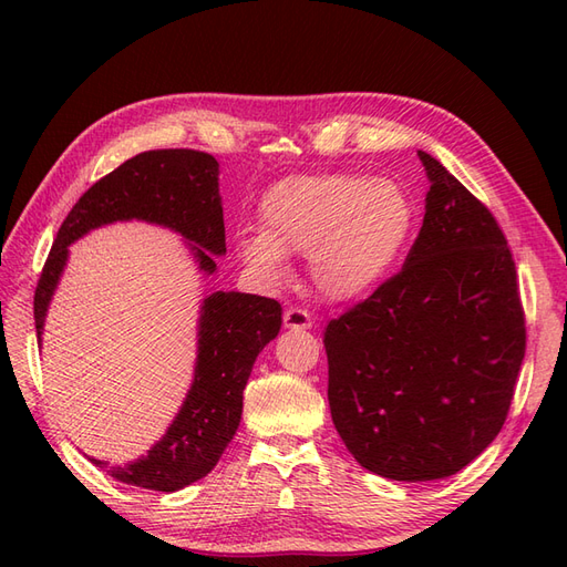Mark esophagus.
Returning a JSON list of instances; mask_svg holds the SVG:
<instances>
[{"label":"esophagus","mask_w":567,"mask_h":567,"mask_svg":"<svg viewBox=\"0 0 567 567\" xmlns=\"http://www.w3.org/2000/svg\"><path fill=\"white\" fill-rule=\"evenodd\" d=\"M284 326L290 331H305L312 326V317L307 315V310H302V307H288L284 312Z\"/></svg>","instance_id":"34e87169"}]
</instances>
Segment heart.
Segmentation results:
<instances>
[{"instance_id":"1","label":"heart","mask_w":567,"mask_h":567,"mask_svg":"<svg viewBox=\"0 0 567 567\" xmlns=\"http://www.w3.org/2000/svg\"><path fill=\"white\" fill-rule=\"evenodd\" d=\"M414 205L400 184L364 175H302L274 184L260 203V231L238 238L244 262L269 281L286 255H307L317 293L331 302L369 296L404 252Z\"/></svg>"}]
</instances>
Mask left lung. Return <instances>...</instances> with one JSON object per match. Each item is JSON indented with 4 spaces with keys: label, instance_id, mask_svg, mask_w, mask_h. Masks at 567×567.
Returning a JSON list of instances; mask_svg holds the SVG:
<instances>
[{
    "label": "left lung",
    "instance_id": "1",
    "mask_svg": "<svg viewBox=\"0 0 567 567\" xmlns=\"http://www.w3.org/2000/svg\"><path fill=\"white\" fill-rule=\"evenodd\" d=\"M423 227L404 267L323 331L333 425L359 466L425 483L499 435L525 357L502 227L431 153Z\"/></svg>",
    "mask_w": 567,
    "mask_h": 567
}]
</instances>
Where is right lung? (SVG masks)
Listing matches in <instances>:
<instances>
[{"label":"right lung","instance_id":"obj_1","mask_svg":"<svg viewBox=\"0 0 567 567\" xmlns=\"http://www.w3.org/2000/svg\"><path fill=\"white\" fill-rule=\"evenodd\" d=\"M219 165L194 148H156L125 161L92 184L68 213L35 288V329L42 340L47 307L68 260V246L117 219H144L188 238L200 269L215 271L225 255ZM281 329V305L271 298L217 290L203 300L198 359L192 390L161 442L146 456L109 473L120 483L177 492L208 475L241 423L244 388L257 354ZM109 468L106 461L90 458Z\"/></svg>","mask_w":567,"mask_h":567}]
</instances>
